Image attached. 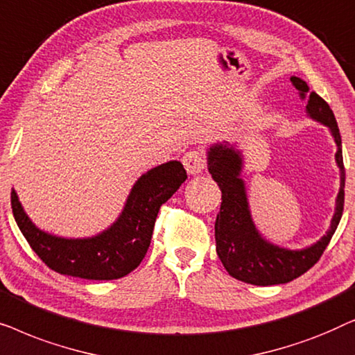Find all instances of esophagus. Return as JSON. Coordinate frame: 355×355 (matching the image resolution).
<instances>
[{"label": "esophagus", "instance_id": "1", "mask_svg": "<svg viewBox=\"0 0 355 355\" xmlns=\"http://www.w3.org/2000/svg\"><path fill=\"white\" fill-rule=\"evenodd\" d=\"M182 163H184V166H186V171L189 174H192V176L203 173L207 166L205 157H203V153L200 152V150H191V152H187L182 157Z\"/></svg>", "mask_w": 355, "mask_h": 355}]
</instances>
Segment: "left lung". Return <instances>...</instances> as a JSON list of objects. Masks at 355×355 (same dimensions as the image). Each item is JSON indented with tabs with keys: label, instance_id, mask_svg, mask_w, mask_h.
<instances>
[{
	"label": "left lung",
	"instance_id": "8db88e82",
	"mask_svg": "<svg viewBox=\"0 0 355 355\" xmlns=\"http://www.w3.org/2000/svg\"><path fill=\"white\" fill-rule=\"evenodd\" d=\"M291 82L300 100H307L305 114L310 119L327 125L336 144V164L339 168V192L334 202V213L327 234L304 249H288L273 244L257 230L249 205L245 181L242 179L245 157L244 150L227 142L211 144L207 148V166L221 189V208L215 223L216 254L223 266L232 278L255 286L289 283L317 263L336 231L344 207V173L343 144L336 118L322 96L309 94L307 82L293 76Z\"/></svg>",
	"mask_w": 355,
	"mask_h": 355
}]
</instances>
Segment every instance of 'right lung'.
Returning a JSON list of instances; mask_svg holds the SVG:
<instances>
[{"label": "right lung", "mask_w": 355, "mask_h": 355, "mask_svg": "<svg viewBox=\"0 0 355 355\" xmlns=\"http://www.w3.org/2000/svg\"><path fill=\"white\" fill-rule=\"evenodd\" d=\"M187 179L178 159L144 173L111 225L90 237H61L43 231L11 191L12 215L32 250L56 273L84 279H118L137 268L150 247L159 207Z\"/></svg>", "instance_id": "obj_1"}]
</instances>
